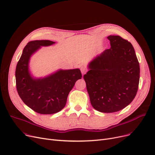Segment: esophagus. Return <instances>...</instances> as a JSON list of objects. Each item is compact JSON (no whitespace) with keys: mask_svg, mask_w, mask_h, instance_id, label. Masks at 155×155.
<instances>
[{"mask_svg":"<svg viewBox=\"0 0 155 155\" xmlns=\"http://www.w3.org/2000/svg\"><path fill=\"white\" fill-rule=\"evenodd\" d=\"M80 70H81V72H82V75H84V74L87 72V68H85V67H82L81 68H80Z\"/></svg>","mask_w":155,"mask_h":155,"instance_id":"esophagus-1","label":"esophagus"}]
</instances>
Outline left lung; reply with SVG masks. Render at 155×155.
<instances>
[{"mask_svg":"<svg viewBox=\"0 0 155 155\" xmlns=\"http://www.w3.org/2000/svg\"><path fill=\"white\" fill-rule=\"evenodd\" d=\"M107 38L111 48L89 63L84 78L94 108L113 113L124 109L136 97L140 68L130 42L118 35Z\"/></svg>","mask_w":155,"mask_h":155,"instance_id":"obj_1","label":"left lung"}]
</instances>
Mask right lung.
<instances>
[{
  "instance_id": "1",
  "label": "right lung",
  "mask_w": 155,
  "mask_h": 155,
  "mask_svg": "<svg viewBox=\"0 0 155 155\" xmlns=\"http://www.w3.org/2000/svg\"><path fill=\"white\" fill-rule=\"evenodd\" d=\"M51 40H33L23 49L18 62L15 76L16 89L24 103L34 111L51 115L65 106L68 94L77 80L82 78L79 69L59 70L44 77L33 78L29 71L30 57L42 46L54 44Z\"/></svg>"
}]
</instances>
